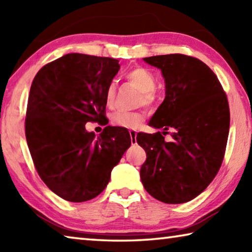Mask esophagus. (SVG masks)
Wrapping results in <instances>:
<instances>
[{
    "instance_id": "1",
    "label": "esophagus",
    "mask_w": 252,
    "mask_h": 252,
    "mask_svg": "<svg viewBox=\"0 0 252 252\" xmlns=\"http://www.w3.org/2000/svg\"><path fill=\"white\" fill-rule=\"evenodd\" d=\"M130 136H131V142L132 144L136 143V131L135 130H130Z\"/></svg>"
}]
</instances>
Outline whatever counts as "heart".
Wrapping results in <instances>:
<instances>
[{
  "label": "heart",
  "mask_w": 252,
  "mask_h": 252,
  "mask_svg": "<svg viewBox=\"0 0 252 252\" xmlns=\"http://www.w3.org/2000/svg\"><path fill=\"white\" fill-rule=\"evenodd\" d=\"M126 79L141 91L139 103L143 102L144 104H151L155 100L153 91L157 87V79L152 72L144 69V67H135L126 74ZM104 100L108 108H113L114 103H116V84L113 82H111L106 88ZM143 119L144 114L140 111L119 110L113 114L112 120L114 125L119 126L126 127V129H135L141 125Z\"/></svg>",
  "instance_id": "1"
}]
</instances>
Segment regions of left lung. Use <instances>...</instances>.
I'll use <instances>...</instances> for the list:
<instances>
[{"label": "left lung", "instance_id": "obj_1", "mask_svg": "<svg viewBox=\"0 0 252 252\" xmlns=\"http://www.w3.org/2000/svg\"><path fill=\"white\" fill-rule=\"evenodd\" d=\"M161 70L165 97L149 126L172 131L164 141L160 132L138 133L147 153L140 169L144 189L159 201L185 203L210 185L222 163L229 134L227 95L212 70L185 54L144 58Z\"/></svg>", "mask_w": 252, "mask_h": 252}]
</instances>
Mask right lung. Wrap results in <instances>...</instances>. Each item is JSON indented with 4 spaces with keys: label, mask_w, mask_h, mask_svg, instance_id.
<instances>
[{
    "label": "right lung",
    "mask_w": 252,
    "mask_h": 252,
    "mask_svg": "<svg viewBox=\"0 0 252 252\" xmlns=\"http://www.w3.org/2000/svg\"><path fill=\"white\" fill-rule=\"evenodd\" d=\"M120 64L116 59L69 53L37 72L30 90L25 136L40 178L59 197L84 202L108 186L111 171L131 146L126 127L97 136L85 123L105 113V91Z\"/></svg>",
    "instance_id": "right-lung-1"
}]
</instances>
